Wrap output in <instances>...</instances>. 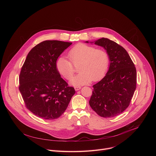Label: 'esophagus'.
<instances>
[{
    "instance_id": "esophagus-1",
    "label": "esophagus",
    "mask_w": 156,
    "mask_h": 156,
    "mask_svg": "<svg viewBox=\"0 0 156 156\" xmlns=\"http://www.w3.org/2000/svg\"><path fill=\"white\" fill-rule=\"evenodd\" d=\"M74 88H75V91H78V90H80V89L81 88L80 86H75V87H74Z\"/></svg>"
}]
</instances>
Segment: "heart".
Instances as JSON below:
<instances>
[{"instance_id":"b5f03b06","label":"heart","mask_w":156,"mask_h":156,"mask_svg":"<svg viewBox=\"0 0 156 156\" xmlns=\"http://www.w3.org/2000/svg\"><path fill=\"white\" fill-rule=\"evenodd\" d=\"M70 61L64 57L57 58L55 66L59 74L66 80H70L78 67L80 73L72 78L70 83L79 86L97 81L105 74L108 66L107 53L94 46L79 43L72 48L68 54Z\"/></svg>"}]
</instances>
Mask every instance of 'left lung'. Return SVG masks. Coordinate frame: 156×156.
Wrapping results in <instances>:
<instances>
[{
	"label": "left lung",
	"mask_w": 156,
	"mask_h": 156,
	"mask_svg": "<svg viewBox=\"0 0 156 156\" xmlns=\"http://www.w3.org/2000/svg\"><path fill=\"white\" fill-rule=\"evenodd\" d=\"M90 42L106 50L110 65L105 76L93 86L89 103L99 116L114 117L129 105L136 87V70L126 51L115 42L102 37Z\"/></svg>",
	"instance_id": "1"
}]
</instances>
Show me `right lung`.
I'll return each mask as SVG.
<instances>
[{
    "instance_id": "1",
    "label": "right lung",
    "mask_w": 156,
    "mask_h": 156,
    "mask_svg": "<svg viewBox=\"0 0 156 156\" xmlns=\"http://www.w3.org/2000/svg\"><path fill=\"white\" fill-rule=\"evenodd\" d=\"M72 42L44 41L28 53L19 77V90L27 108L38 117L54 120L60 117L75 94L57 72L55 63Z\"/></svg>"
}]
</instances>
